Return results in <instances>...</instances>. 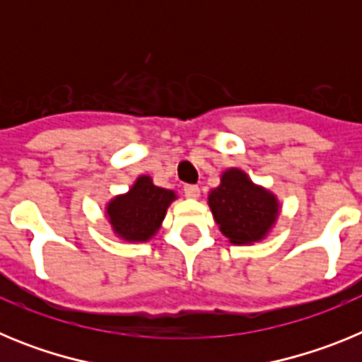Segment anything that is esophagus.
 Returning <instances> with one entry per match:
<instances>
[{"label": "esophagus", "mask_w": 362, "mask_h": 362, "mask_svg": "<svg viewBox=\"0 0 362 362\" xmlns=\"http://www.w3.org/2000/svg\"><path fill=\"white\" fill-rule=\"evenodd\" d=\"M183 192H185V196L190 197V199H197V197H199V194H201V190H199V187H197V185H185Z\"/></svg>", "instance_id": "1"}]
</instances>
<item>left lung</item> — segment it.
Wrapping results in <instances>:
<instances>
[{
	"label": "left lung",
	"mask_w": 362,
	"mask_h": 362,
	"mask_svg": "<svg viewBox=\"0 0 362 362\" xmlns=\"http://www.w3.org/2000/svg\"><path fill=\"white\" fill-rule=\"evenodd\" d=\"M216 223L233 245L259 241L277 217V201L255 187L238 168H230L209 196Z\"/></svg>",
	"instance_id": "1"
}]
</instances>
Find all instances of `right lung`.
I'll return each mask as SVG.
<instances>
[{
	"label": "right lung",
	"mask_w": 362,
	"mask_h": 362,
	"mask_svg": "<svg viewBox=\"0 0 362 362\" xmlns=\"http://www.w3.org/2000/svg\"><path fill=\"white\" fill-rule=\"evenodd\" d=\"M175 199L174 192L152 185L143 175L129 194L116 197L108 204V217L121 238L127 241H146L159 228L168 204Z\"/></svg>",
	"instance_id": "obj_1"
}]
</instances>
